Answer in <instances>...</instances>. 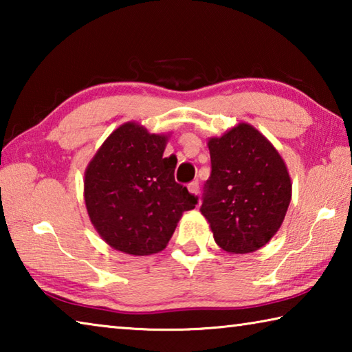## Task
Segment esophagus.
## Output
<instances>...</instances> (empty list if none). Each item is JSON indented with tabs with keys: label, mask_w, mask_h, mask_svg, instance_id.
Returning <instances> with one entry per match:
<instances>
[{
	"label": "esophagus",
	"mask_w": 352,
	"mask_h": 352,
	"mask_svg": "<svg viewBox=\"0 0 352 352\" xmlns=\"http://www.w3.org/2000/svg\"><path fill=\"white\" fill-rule=\"evenodd\" d=\"M188 189H189V192L194 194V195H199L200 194V188H199V183L197 182L189 183L188 184Z\"/></svg>",
	"instance_id": "obj_1"
}]
</instances>
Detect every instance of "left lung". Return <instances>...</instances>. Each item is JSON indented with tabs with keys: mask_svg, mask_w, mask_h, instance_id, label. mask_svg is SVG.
Returning <instances> with one entry per match:
<instances>
[{
	"mask_svg": "<svg viewBox=\"0 0 352 352\" xmlns=\"http://www.w3.org/2000/svg\"><path fill=\"white\" fill-rule=\"evenodd\" d=\"M211 177L200 212L226 253L264 247L281 228L292 199V180L275 146L252 124L239 122L208 140Z\"/></svg>",
	"mask_w": 352,
	"mask_h": 352,
	"instance_id": "obj_1",
	"label": "left lung"
}]
</instances>
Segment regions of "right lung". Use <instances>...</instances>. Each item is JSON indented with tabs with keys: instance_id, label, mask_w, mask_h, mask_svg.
<instances>
[{
	"instance_id": "obj_1",
	"label": "right lung",
	"mask_w": 352,
	"mask_h": 352,
	"mask_svg": "<svg viewBox=\"0 0 352 352\" xmlns=\"http://www.w3.org/2000/svg\"><path fill=\"white\" fill-rule=\"evenodd\" d=\"M170 133L130 121L113 130L85 169L83 199L94 230L111 248L133 256L162 252L197 197L174 178L164 158Z\"/></svg>"
}]
</instances>
